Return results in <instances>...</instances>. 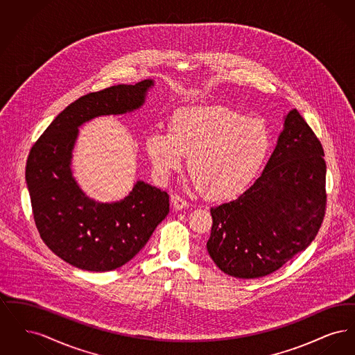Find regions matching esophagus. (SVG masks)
I'll return each mask as SVG.
<instances>
[{
	"instance_id": "34e87169",
	"label": "esophagus",
	"mask_w": 355,
	"mask_h": 355,
	"mask_svg": "<svg viewBox=\"0 0 355 355\" xmlns=\"http://www.w3.org/2000/svg\"><path fill=\"white\" fill-rule=\"evenodd\" d=\"M171 205H173V207H174L175 210H182V209L189 207V202L186 201L185 198L180 197L178 194H173V196H171Z\"/></svg>"
}]
</instances>
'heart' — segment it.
<instances>
[{"label":"heart","mask_w":355,"mask_h":355,"mask_svg":"<svg viewBox=\"0 0 355 355\" xmlns=\"http://www.w3.org/2000/svg\"><path fill=\"white\" fill-rule=\"evenodd\" d=\"M270 146L262 122L223 106L182 107L171 116L169 133L152 132L145 142L159 178L181 169L189 157L194 184L213 200L241 194L265 164Z\"/></svg>","instance_id":"1"}]
</instances>
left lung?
<instances>
[{"instance_id": "obj_1", "label": "left lung", "mask_w": 355, "mask_h": 355, "mask_svg": "<svg viewBox=\"0 0 355 355\" xmlns=\"http://www.w3.org/2000/svg\"><path fill=\"white\" fill-rule=\"evenodd\" d=\"M321 142L297 109L262 174L236 200L211 207L207 252L236 278H261L304 252L326 210V164Z\"/></svg>"}]
</instances>
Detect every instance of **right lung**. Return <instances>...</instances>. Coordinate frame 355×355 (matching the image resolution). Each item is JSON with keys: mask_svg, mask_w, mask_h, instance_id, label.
I'll return each mask as SVG.
<instances>
[{"mask_svg": "<svg viewBox=\"0 0 355 355\" xmlns=\"http://www.w3.org/2000/svg\"><path fill=\"white\" fill-rule=\"evenodd\" d=\"M153 80L89 93L53 119L26 162V185L38 233L53 253L87 271H110L129 262L169 213L166 191L137 181L117 202L89 198L71 171L78 128L101 116L139 109Z\"/></svg>", "mask_w": 355, "mask_h": 355, "instance_id": "right-lung-1", "label": "right lung"}]
</instances>
